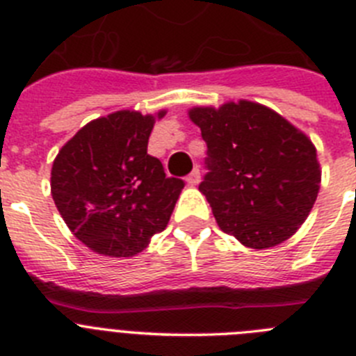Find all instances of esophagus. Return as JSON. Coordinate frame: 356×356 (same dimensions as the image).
I'll list each match as a JSON object with an SVG mask.
<instances>
[{"label": "esophagus", "instance_id": "obj_1", "mask_svg": "<svg viewBox=\"0 0 356 356\" xmlns=\"http://www.w3.org/2000/svg\"><path fill=\"white\" fill-rule=\"evenodd\" d=\"M186 182H188L190 186H197L198 182H200V170H198V168H195V170L191 172L188 177H186Z\"/></svg>", "mask_w": 356, "mask_h": 356}]
</instances>
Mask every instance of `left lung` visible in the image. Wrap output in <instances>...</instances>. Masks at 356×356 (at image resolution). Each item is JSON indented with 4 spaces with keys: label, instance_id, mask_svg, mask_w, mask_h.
<instances>
[{
    "label": "left lung",
    "instance_id": "1",
    "mask_svg": "<svg viewBox=\"0 0 356 356\" xmlns=\"http://www.w3.org/2000/svg\"><path fill=\"white\" fill-rule=\"evenodd\" d=\"M207 143L206 195L218 225L248 248H271L300 229L318 198L316 147L284 117L257 102L193 108Z\"/></svg>",
    "mask_w": 356,
    "mask_h": 356
}]
</instances>
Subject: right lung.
Returning <instances> with one entry per match:
<instances>
[{
	"mask_svg": "<svg viewBox=\"0 0 356 356\" xmlns=\"http://www.w3.org/2000/svg\"><path fill=\"white\" fill-rule=\"evenodd\" d=\"M152 127V115L117 111L81 127L54 159V204L76 238L97 254L142 252L165 230L184 188L182 179L166 177L161 161L147 154Z\"/></svg>",
	"mask_w": 356,
	"mask_h": 356,
	"instance_id": "right-lung-1",
	"label": "right lung"
}]
</instances>
